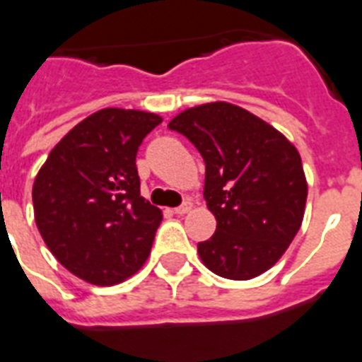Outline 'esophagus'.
I'll use <instances>...</instances> for the list:
<instances>
[{
    "label": "esophagus",
    "instance_id": "esophagus-1",
    "mask_svg": "<svg viewBox=\"0 0 362 362\" xmlns=\"http://www.w3.org/2000/svg\"><path fill=\"white\" fill-rule=\"evenodd\" d=\"M190 209H192V202H190V200H185L183 204H181V206H179V207H175L173 211L177 213V215H185V213H189Z\"/></svg>",
    "mask_w": 362,
    "mask_h": 362
}]
</instances>
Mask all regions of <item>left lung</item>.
<instances>
[{
  "mask_svg": "<svg viewBox=\"0 0 362 362\" xmlns=\"http://www.w3.org/2000/svg\"><path fill=\"white\" fill-rule=\"evenodd\" d=\"M168 126L206 162L204 198L217 230L198 243L202 262L236 281L270 270L295 240L306 209L308 181L295 145L228 102L185 109Z\"/></svg>",
  "mask_w": 362,
  "mask_h": 362,
  "instance_id": "obj_1",
  "label": "left lung"
}]
</instances>
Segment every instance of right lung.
I'll return each mask as SVG.
<instances>
[{
  "label": "right lung",
  "mask_w": 362,
  "mask_h": 362,
  "mask_svg": "<svg viewBox=\"0 0 362 362\" xmlns=\"http://www.w3.org/2000/svg\"><path fill=\"white\" fill-rule=\"evenodd\" d=\"M162 117L100 109L67 132L33 181V215L56 260L86 283L109 287L149 257L162 211L139 194L136 155Z\"/></svg>",
  "instance_id": "obj_1"
}]
</instances>
